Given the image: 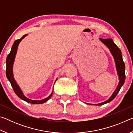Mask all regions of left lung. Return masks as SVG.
I'll use <instances>...</instances> for the list:
<instances>
[{"label": "left lung", "mask_w": 133, "mask_h": 133, "mask_svg": "<svg viewBox=\"0 0 133 133\" xmlns=\"http://www.w3.org/2000/svg\"><path fill=\"white\" fill-rule=\"evenodd\" d=\"M100 39L101 41H102L103 43L110 49L111 54L112 56H113L114 60H115L116 62V69L117 70V73L119 76L120 82H119L118 85L115 91L114 92V93L112 94V95L109 100L105 101V102L103 103H100V104H94L96 105H101L111 102V101L116 97L117 94L118 93V91H120L121 87H122V85L124 84V83L125 79V64L123 60L122 55H121V51L120 50V49L117 46V45L114 43L111 39H102V38H100Z\"/></svg>", "instance_id": "obj_1"}]
</instances>
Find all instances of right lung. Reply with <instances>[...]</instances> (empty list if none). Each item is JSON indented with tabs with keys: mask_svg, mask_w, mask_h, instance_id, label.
<instances>
[{
	"mask_svg": "<svg viewBox=\"0 0 133 133\" xmlns=\"http://www.w3.org/2000/svg\"><path fill=\"white\" fill-rule=\"evenodd\" d=\"M26 36H27V35H24L23 37H22L21 38V39L16 40L12 47V49H11V51H10V53L9 54L8 56H7V58H6V77H7L8 79L10 82V84H11V85H12L13 89V90H14L15 93L20 98H21L22 100L25 101V102H28L29 103H31V104H42V103L46 102L47 101L49 100V99L51 98V97L52 96V94H53V91H52V93H51L50 95L48 97H47L46 98H44V99H43V100H30V99L26 97L23 95V93H22V91H21V90L19 88V85L17 84L16 82H15V80L14 79V77H13V62H14L15 55H16V54L18 45H19V43L22 41V40L23 39L24 37Z\"/></svg>",
	"mask_w": 133,
	"mask_h": 133,
	"instance_id": "add662e5",
	"label": "right lung"
}]
</instances>
